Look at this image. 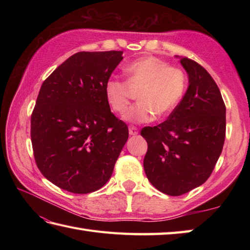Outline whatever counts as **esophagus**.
<instances>
[{
	"label": "esophagus",
	"instance_id": "obj_1",
	"mask_svg": "<svg viewBox=\"0 0 250 250\" xmlns=\"http://www.w3.org/2000/svg\"><path fill=\"white\" fill-rule=\"evenodd\" d=\"M129 134L130 135H137V134H139V130H137V128H135V126H130Z\"/></svg>",
	"mask_w": 250,
	"mask_h": 250
}]
</instances>
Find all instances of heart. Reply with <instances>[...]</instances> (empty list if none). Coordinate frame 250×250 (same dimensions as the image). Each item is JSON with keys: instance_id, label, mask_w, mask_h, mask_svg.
<instances>
[{"instance_id": "heart-1", "label": "heart", "mask_w": 250, "mask_h": 250, "mask_svg": "<svg viewBox=\"0 0 250 250\" xmlns=\"http://www.w3.org/2000/svg\"><path fill=\"white\" fill-rule=\"evenodd\" d=\"M128 82L109 78L104 86L106 101L111 109L125 113L131 99V89L142 88L139 103L131 106L124 119L134 124H146L166 117L177 107L188 86L187 75L177 66L153 56L142 57L125 67Z\"/></svg>"}]
</instances>
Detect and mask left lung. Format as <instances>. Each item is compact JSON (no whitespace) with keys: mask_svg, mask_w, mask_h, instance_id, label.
Here are the masks:
<instances>
[{"mask_svg":"<svg viewBox=\"0 0 250 250\" xmlns=\"http://www.w3.org/2000/svg\"><path fill=\"white\" fill-rule=\"evenodd\" d=\"M189 86L167 120L145 126L144 169L153 187L167 195H182L204 184L220 157L226 139V105L205 68L180 58Z\"/></svg>","mask_w":250,"mask_h":250,"instance_id":"8db88e82","label":"left lung"}]
</instances>
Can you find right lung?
Segmentation results:
<instances>
[{"mask_svg": "<svg viewBox=\"0 0 250 250\" xmlns=\"http://www.w3.org/2000/svg\"><path fill=\"white\" fill-rule=\"evenodd\" d=\"M122 59L116 50L77 52L42 84L31 116L35 162L68 192L102 188L128 141V126L111 113L104 93Z\"/></svg>", "mask_w": 250, "mask_h": 250, "instance_id": "add662e5", "label": "right lung"}]
</instances>
